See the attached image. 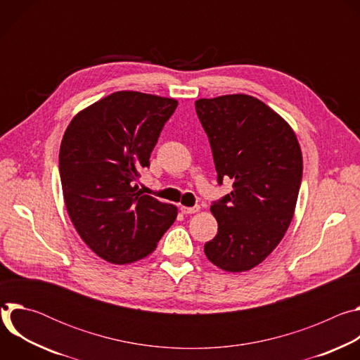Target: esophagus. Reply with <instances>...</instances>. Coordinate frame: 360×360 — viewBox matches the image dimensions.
Returning a JSON list of instances; mask_svg holds the SVG:
<instances>
[{"instance_id":"1","label":"esophagus","mask_w":360,"mask_h":360,"mask_svg":"<svg viewBox=\"0 0 360 360\" xmlns=\"http://www.w3.org/2000/svg\"><path fill=\"white\" fill-rule=\"evenodd\" d=\"M199 210H200V207L199 205H195V207H181V211H182V214H195V212H199Z\"/></svg>"}]
</instances>
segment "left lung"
<instances>
[{
    "instance_id": "8db88e82",
    "label": "left lung",
    "mask_w": 360,
    "mask_h": 360,
    "mask_svg": "<svg viewBox=\"0 0 360 360\" xmlns=\"http://www.w3.org/2000/svg\"><path fill=\"white\" fill-rule=\"evenodd\" d=\"M212 149L218 184L233 191L212 202L217 236L207 258L226 272L259 265L278 246L293 218L302 182V152L295 132L274 110L245 94L195 102Z\"/></svg>"
}]
</instances>
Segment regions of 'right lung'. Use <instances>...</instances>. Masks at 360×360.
I'll return each mask as SVG.
<instances>
[{
  "instance_id": "1",
  "label": "right lung",
  "mask_w": 360,
  "mask_h": 360,
  "mask_svg": "<svg viewBox=\"0 0 360 360\" xmlns=\"http://www.w3.org/2000/svg\"><path fill=\"white\" fill-rule=\"evenodd\" d=\"M176 107L172 98L118 91L81 111L64 134L60 176L68 215L111 264L145 258L176 218V207L135 185Z\"/></svg>"
}]
</instances>
